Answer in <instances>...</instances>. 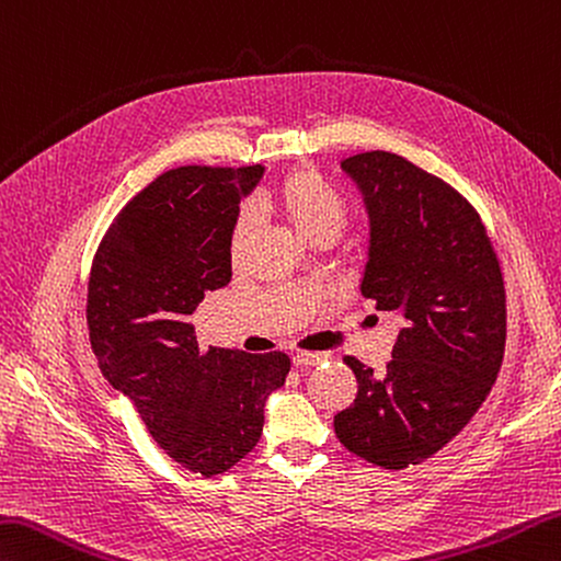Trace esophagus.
<instances>
[{
    "mask_svg": "<svg viewBox=\"0 0 561 561\" xmlns=\"http://www.w3.org/2000/svg\"><path fill=\"white\" fill-rule=\"evenodd\" d=\"M325 359H328L325 353H296L294 365L296 367H313V365H321V362H325Z\"/></svg>",
    "mask_w": 561,
    "mask_h": 561,
    "instance_id": "1",
    "label": "esophagus"
}]
</instances>
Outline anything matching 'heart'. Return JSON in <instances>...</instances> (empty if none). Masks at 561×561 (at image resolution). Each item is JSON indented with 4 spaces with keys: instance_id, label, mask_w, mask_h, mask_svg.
Instances as JSON below:
<instances>
[{
    "instance_id": "1",
    "label": "heart",
    "mask_w": 561,
    "mask_h": 561,
    "mask_svg": "<svg viewBox=\"0 0 561 561\" xmlns=\"http://www.w3.org/2000/svg\"><path fill=\"white\" fill-rule=\"evenodd\" d=\"M272 206L306 243H313L316 238L328 233L337 236L347 221V206L343 196L321 174L309 168L289 172L274 186ZM252 230H255V216H252L250 208H243V211H238L233 228H230V252H233V257L245 250Z\"/></svg>"
}]
</instances>
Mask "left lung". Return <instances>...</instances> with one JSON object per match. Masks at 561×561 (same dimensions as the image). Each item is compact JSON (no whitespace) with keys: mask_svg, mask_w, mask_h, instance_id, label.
Segmentation results:
<instances>
[{"mask_svg":"<svg viewBox=\"0 0 561 561\" xmlns=\"http://www.w3.org/2000/svg\"><path fill=\"white\" fill-rule=\"evenodd\" d=\"M340 168L369 221L359 291L401 328L381 377L345 357L359 387L335 435L367 462L403 469L443 449L489 397L506 347V289L484 224L453 186L383 150Z\"/></svg>","mask_w":561,"mask_h":561,"instance_id":"left-lung-1","label":"left lung"}]
</instances>
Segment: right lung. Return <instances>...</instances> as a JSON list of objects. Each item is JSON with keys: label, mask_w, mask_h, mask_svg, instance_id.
<instances>
[{"label": "right lung", "mask_w": 561, "mask_h": 561, "mask_svg": "<svg viewBox=\"0 0 561 561\" xmlns=\"http://www.w3.org/2000/svg\"><path fill=\"white\" fill-rule=\"evenodd\" d=\"M265 174L178 168L130 199L92 262L87 328L99 369L136 403L164 453L202 477L257 445L265 403L284 387V353L199 350L190 316L230 282V228Z\"/></svg>", "instance_id": "right-lung-1"}]
</instances>
